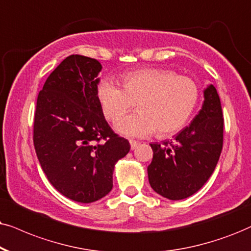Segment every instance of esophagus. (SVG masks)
<instances>
[{
    "instance_id": "34e87169",
    "label": "esophagus",
    "mask_w": 251,
    "mask_h": 251,
    "mask_svg": "<svg viewBox=\"0 0 251 251\" xmlns=\"http://www.w3.org/2000/svg\"><path fill=\"white\" fill-rule=\"evenodd\" d=\"M129 145H131V149H132V151H134V149H135L136 147H138L139 142L135 141V140H129Z\"/></svg>"
}]
</instances>
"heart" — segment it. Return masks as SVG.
<instances>
[{"label": "heart", "mask_w": 251, "mask_h": 251, "mask_svg": "<svg viewBox=\"0 0 251 251\" xmlns=\"http://www.w3.org/2000/svg\"><path fill=\"white\" fill-rule=\"evenodd\" d=\"M123 88L109 78L97 85V100L104 117L115 122L138 103V114L124 117L115 128L129 138H144L158 132L175 133L195 111L199 89L189 76L176 75L164 68H142L122 77Z\"/></svg>", "instance_id": "b5f03b06"}]
</instances>
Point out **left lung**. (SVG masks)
<instances>
[{
    "instance_id": "obj_1",
    "label": "left lung",
    "mask_w": 251,
    "mask_h": 251,
    "mask_svg": "<svg viewBox=\"0 0 251 251\" xmlns=\"http://www.w3.org/2000/svg\"><path fill=\"white\" fill-rule=\"evenodd\" d=\"M224 118L213 84L204 90V103L189 126L174 141L151 144L153 160L147 168L151 189L170 201L192 196L207 182L223 151Z\"/></svg>"
}]
</instances>
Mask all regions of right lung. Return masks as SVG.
I'll return each instance as SVG.
<instances>
[{
	"instance_id": "obj_1",
	"label": "right lung",
	"mask_w": 251,
	"mask_h": 251,
	"mask_svg": "<svg viewBox=\"0 0 251 251\" xmlns=\"http://www.w3.org/2000/svg\"><path fill=\"white\" fill-rule=\"evenodd\" d=\"M100 71L96 59L67 56L47 77L34 112L33 145L47 179L84 204L112 190L115 164L131 148L104 118L96 95Z\"/></svg>"
}]
</instances>
